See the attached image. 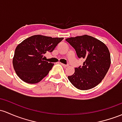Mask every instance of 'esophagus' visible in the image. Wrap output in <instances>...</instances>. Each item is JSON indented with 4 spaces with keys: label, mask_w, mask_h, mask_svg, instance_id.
Listing matches in <instances>:
<instances>
[{
    "label": "esophagus",
    "mask_w": 122,
    "mask_h": 122,
    "mask_svg": "<svg viewBox=\"0 0 122 122\" xmlns=\"http://www.w3.org/2000/svg\"><path fill=\"white\" fill-rule=\"evenodd\" d=\"M61 64L64 66V67H67V66H68V64H64L62 63H61Z\"/></svg>",
    "instance_id": "34e87169"
}]
</instances>
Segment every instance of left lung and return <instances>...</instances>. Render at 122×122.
<instances>
[{"instance_id": "8db88e82", "label": "left lung", "mask_w": 122, "mask_h": 122, "mask_svg": "<svg viewBox=\"0 0 122 122\" xmlns=\"http://www.w3.org/2000/svg\"><path fill=\"white\" fill-rule=\"evenodd\" d=\"M76 51L78 58H83V66L75 68L68 78L77 89L87 90L98 85L108 71L111 56L106 45L95 37L85 35L65 39Z\"/></svg>"}]
</instances>
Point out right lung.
Listing matches in <instances>:
<instances>
[{
  "mask_svg": "<svg viewBox=\"0 0 122 122\" xmlns=\"http://www.w3.org/2000/svg\"><path fill=\"white\" fill-rule=\"evenodd\" d=\"M63 37L34 35L23 41L16 47L13 64L18 77L30 84L41 81L54 64L44 61L43 54L51 53Z\"/></svg>",
  "mask_w": 122,
  "mask_h": 122,
  "instance_id": "right-lung-1",
  "label": "right lung"
}]
</instances>
